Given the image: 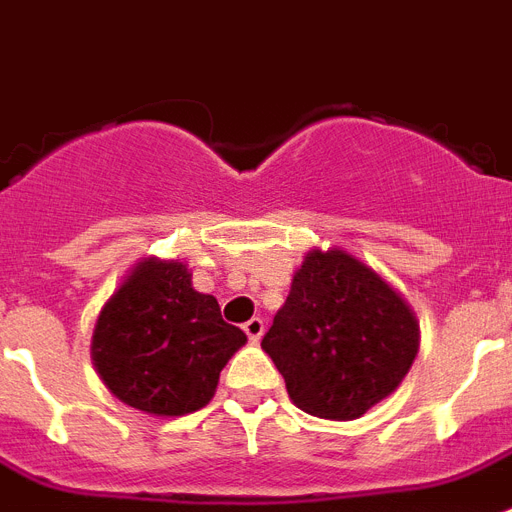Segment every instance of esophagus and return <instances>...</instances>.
Instances as JSON below:
<instances>
[{
    "label": "esophagus",
    "mask_w": 512,
    "mask_h": 512,
    "mask_svg": "<svg viewBox=\"0 0 512 512\" xmlns=\"http://www.w3.org/2000/svg\"><path fill=\"white\" fill-rule=\"evenodd\" d=\"M244 333H247V338H249V341H252V343L260 341V338H263V333H265L263 317H252V320L244 322Z\"/></svg>",
    "instance_id": "34e87169"
}]
</instances>
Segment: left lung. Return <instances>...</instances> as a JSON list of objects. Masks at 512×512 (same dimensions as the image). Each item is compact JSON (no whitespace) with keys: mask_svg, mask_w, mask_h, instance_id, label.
Instances as JSON below:
<instances>
[{"mask_svg":"<svg viewBox=\"0 0 512 512\" xmlns=\"http://www.w3.org/2000/svg\"><path fill=\"white\" fill-rule=\"evenodd\" d=\"M289 398L349 422L388 398L419 351L414 309L375 270L338 247L312 249L263 338Z\"/></svg>","mask_w":512,"mask_h":512,"instance_id":"8db88e82","label":"left lung"}]
</instances>
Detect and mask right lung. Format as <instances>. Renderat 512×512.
<instances>
[{
	"mask_svg": "<svg viewBox=\"0 0 512 512\" xmlns=\"http://www.w3.org/2000/svg\"><path fill=\"white\" fill-rule=\"evenodd\" d=\"M247 343L216 296L192 289L184 263L148 257L98 315L90 356L119 401L153 416H184L213 398L231 356Z\"/></svg>",
	"mask_w": 512,
	"mask_h": 512,
	"instance_id": "add662e5",
	"label": "right lung"
}]
</instances>
